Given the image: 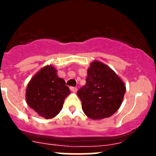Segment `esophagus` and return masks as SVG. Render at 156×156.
I'll return each instance as SVG.
<instances>
[{
  "label": "esophagus",
  "instance_id": "esophagus-1",
  "mask_svg": "<svg viewBox=\"0 0 156 156\" xmlns=\"http://www.w3.org/2000/svg\"><path fill=\"white\" fill-rule=\"evenodd\" d=\"M70 90H71L72 91V92L76 93V92H77V90H78V88H77V87H70Z\"/></svg>",
  "mask_w": 156,
  "mask_h": 156
}]
</instances>
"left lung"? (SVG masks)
<instances>
[{
	"label": "left lung",
	"instance_id": "left-lung-1",
	"mask_svg": "<svg viewBox=\"0 0 156 156\" xmlns=\"http://www.w3.org/2000/svg\"><path fill=\"white\" fill-rule=\"evenodd\" d=\"M126 86L109 66L94 60L87 69L86 84L78 90L84 114L93 120L112 115L123 102Z\"/></svg>",
	"mask_w": 156,
	"mask_h": 156
}]
</instances>
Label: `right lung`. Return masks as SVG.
<instances>
[{"instance_id":"add662e5","label":"right lung","mask_w":156,"mask_h":156,"mask_svg":"<svg viewBox=\"0 0 156 156\" xmlns=\"http://www.w3.org/2000/svg\"><path fill=\"white\" fill-rule=\"evenodd\" d=\"M70 94L64 79L57 75L53 65L45 66L28 83L26 100L28 105L46 119L57 115L62 110L64 100Z\"/></svg>"}]
</instances>
